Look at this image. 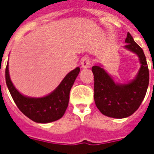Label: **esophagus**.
<instances>
[{
    "label": "esophagus",
    "instance_id": "1",
    "mask_svg": "<svg viewBox=\"0 0 154 154\" xmlns=\"http://www.w3.org/2000/svg\"><path fill=\"white\" fill-rule=\"evenodd\" d=\"M90 64H91V60L90 58H89L88 57H85L82 59V62H81V65L83 69H87L90 66Z\"/></svg>",
    "mask_w": 154,
    "mask_h": 154
}]
</instances>
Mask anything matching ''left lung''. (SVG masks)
<instances>
[{
  "label": "left lung",
  "mask_w": 154,
  "mask_h": 154,
  "mask_svg": "<svg viewBox=\"0 0 154 154\" xmlns=\"http://www.w3.org/2000/svg\"><path fill=\"white\" fill-rule=\"evenodd\" d=\"M125 48L138 56L141 68L136 77L127 84L113 81L100 65H94V101L102 114L113 118H125L132 115L141 105L148 89L149 74L143 50L128 32Z\"/></svg>",
  "instance_id": "1"
}]
</instances>
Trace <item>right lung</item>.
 Segmentation results:
<instances>
[{
  "mask_svg": "<svg viewBox=\"0 0 154 154\" xmlns=\"http://www.w3.org/2000/svg\"><path fill=\"white\" fill-rule=\"evenodd\" d=\"M79 72V67L72 70L54 91L38 98L24 96L16 89L9 77L8 63L5 69V81L13 101L26 117L37 123H49L60 119L65 114L69 101L70 89Z\"/></svg>",
  "mask_w": 154,
  "mask_h": 154,
  "instance_id": "1",
  "label": "right lung"
}]
</instances>
